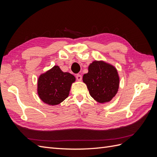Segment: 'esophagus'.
I'll list each match as a JSON object with an SVG mask.
<instances>
[{
  "label": "esophagus",
  "mask_w": 157,
  "mask_h": 157,
  "mask_svg": "<svg viewBox=\"0 0 157 157\" xmlns=\"http://www.w3.org/2000/svg\"><path fill=\"white\" fill-rule=\"evenodd\" d=\"M76 78H77V80H78V81H80V80H82V76L79 74H77L76 75Z\"/></svg>",
  "instance_id": "1"
}]
</instances>
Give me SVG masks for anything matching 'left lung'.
I'll list each match as a JSON object with an SVG mask.
<instances>
[{"label": "left lung", "instance_id": "8db88e82", "mask_svg": "<svg viewBox=\"0 0 157 157\" xmlns=\"http://www.w3.org/2000/svg\"><path fill=\"white\" fill-rule=\"evenodd\" d=\"M89 93L99 103L110 101L117 94L119 77L113 65L104 61H94L89 65L88 73L83 76Z\"/></svg>", "mask_w": 157, "mask_h": 157}]
</instances>
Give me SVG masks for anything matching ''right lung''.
<instances>
[{"label":"right lung","mask_w":157,"mask_h":157,"mask_svg":"<svg viewBox=\"0 0 157 157\" xmlns=\"http://www.w3.org/2000/svg\"><path fill=\"white\" fill-rule=\"evenodd\" d=\"M75 81L73 75L63 72L58 66L55 65L38 79V94L45 103L58 105L68 97L71 84Z\"/></svg>","instance_id":"obj_1"}]
</instances>
